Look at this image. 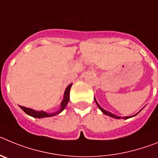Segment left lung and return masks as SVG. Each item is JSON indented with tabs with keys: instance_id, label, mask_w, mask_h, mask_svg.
<instances>
[{
	"instance_id": "8db88e82",
	"label": "left lung",
	"mask_w": 158,
	"mask_h": 158,
	"mask_svg": "<svg viewBox=\"0 0 158 158\" xmlns=\"http://www.w3.org/2000/svg\"><path fill=\"white\" fill-rule=\"evenodd\" d=\"M94 100H95V102H96V104H97V106H98V107L99 108H100V111H102V112L104 113V115H108V116H110V117H111V118H118V119H119V118H124V119H127V118H131V117H134V116H135V115H137V114H138V113L139 112V111H139V112L137 113V114H135V115H132V116H125V117H120V116H118V115H115V114H112V113L111 112H110V111H106V110H104V108H102L101 107H100V105H99V104L98 103H97V101H96V98H95L94 97Z\"/></svg>"
}]
</instances>
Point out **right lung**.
<instances>
[{"label": "right lung", "mask_w": 158, "mask_h": 158, "mask_svg": "<svg viewBox=\"0 0 158 158\" xmlns=\"http://www.w3.org/2000/svg\"><path fill=\"white\" fill-rule=\"evenodd\" d=\"M73 84H70L69 85L67 86V88L65 89V93H64V96L63 100L61 102V105H60V108L55 112L53 113H47L44 111H35V110L32 109V108H29V107H23V106H19L20 108L24 111L27 115H30L31 117H34V118H45V117H51L54 116V115H58L60 113L62 112L64 109L66 107L68 102L69 101V91H70V88L72 86Z\"/></svg>", "instance_id": "obj_1"}]
</instances>
